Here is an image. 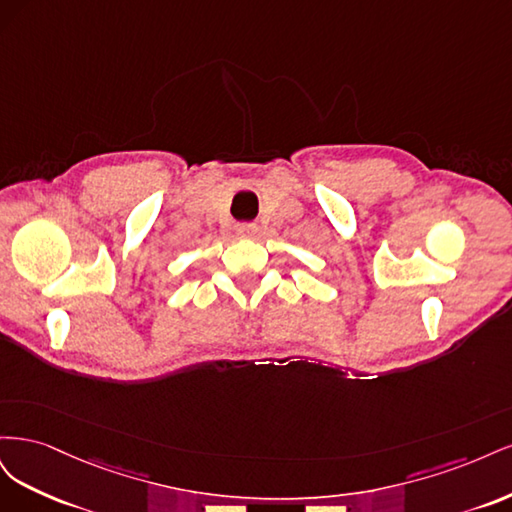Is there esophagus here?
Instances as JSON below:
<instances>
[{
  "instance_id": "1",
  "label": "esophagus",
  "mask_w": 512,
  "mask_h": 512,
  "mask_svg": "<svg viewBox=\"0 0 512 512\" xmlns=\"http://www.w3.org/2000/svg\"><path fill=\"white\" fill-rule=\"evenodd\" d=\"M256 232H258L256 224H237V235H239V237L250 239V237L256 235Z\"/></svg>"
}]
</instances>
